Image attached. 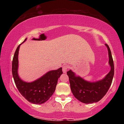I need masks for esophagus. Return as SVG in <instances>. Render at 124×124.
Segmentation results:
<instances>
[{"label":"esophagus","mask_w":124,"mask_h":124,"mask_svg":"<svg viewBox=\"0 0 124 124\" xmlns=\"http://www.w3.org/2000/svg\"><path fill=\"white\" fill-rule=\"evenodd\" d=\"M68 69H69V66H68V65H65V66H63V68H62V70H63V73L66 72L67 70H68Z\"/></svg>","instance_id":"esophagus-1"}]
</instances>
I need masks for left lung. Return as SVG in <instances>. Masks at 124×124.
Listing matches in <instances>:
<instances>
[{"label":"left lung","mask_w":124,"mask_h":124,"mask_svg":"<svg viewBox=\"0 0 124 124\" xmlns=\"http://www.w3.org/2000/svg\"><path fill=\"white\" fill-rule=\"evenodd\" d=\"M106 45L108 51L109 64L111 66V70L103 79L96 82H87L80 76H76L71 70L67 72L70 89L73 96L83 103L98 102L106 95L111 85L114 74V66L110 49L107 44H106Z\"/></svg>","instance_id":"left-lung-1"}]
</instances>
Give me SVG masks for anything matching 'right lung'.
<instances>
[{
	"instance_id": "1",
	"label": "right lung",
	"mask_w": 124,
	"mask_h": 124,
	"mask_svg": "<svg viewBox=\"0 0 124 124\" xmlns=\"http://www.w3.org/2000/svg\"><path fill=\"white\" fill-rule=\"evenodd\" d=\"M25 40L26 38L24 41ZM20 45L17 48L12 61V74L16 86L21 94L27 100L35 104H41L46 102L53 94L58 79L63 73L62 68L49 71L31 83L24 82L19 78L17 73L18 55Z\"/></svg>"
}]
</instances>
